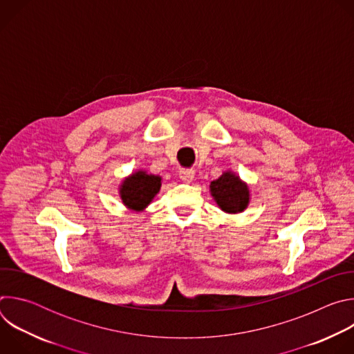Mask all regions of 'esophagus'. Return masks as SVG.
Wrapping results in <instances>:
<instances>
[{
    "label": "esophagus",
    "instance_id": "obj_1",
    "mask_svg": "<svg viewBox=\"0 0 354 354\" xmlns=\"http://www.w3.org/2000/svg\"><path fill=\"white\" fill-rule=\"evenodd\" d=\"M179 178H180L183 182L190 183V182H193V179H194V172L190 171V169H182V171L179 172Z\"/></svg>",
    "mask_w": 354,
    "mask_h": 354
}]
</instances>
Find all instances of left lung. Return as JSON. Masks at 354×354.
I'll return each instance as SVG.
<instances>
[{
  "label": "left lung",
  "mask_w": 354,
  "mask_h": 354,
  "mask_svg": "<svg viewBox=\"0 0 354 354\" xmlns=\"http://www.w3.org/2000/svg\"><path fill=\"white\" fill-rule=\"evenodd\" d=\"M210 194L217 206L228 214L242 213L250 203L249 185L230 169L210 182Z\"/></svg>",
  "instance_id": "8db88e82"
}]
</instances>
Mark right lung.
I'll use <instances>...</instances> for the list:
<instances>
[{"label": "right lung", "instance_id": "1", "mask_svg": "<svg viewBox=\"0 0 354 354\" xmlns=\"http://www.w3.org/2000/svg\"><path fill=\"white\" fill-rule=\"evenodd\" d=\"M162 178L137 169L126 176L119 185V196L126 209L140 213L145 210L161 189Z\"/></svg>", "mask_w": 354, "mask_h": 354}]
</instances>
